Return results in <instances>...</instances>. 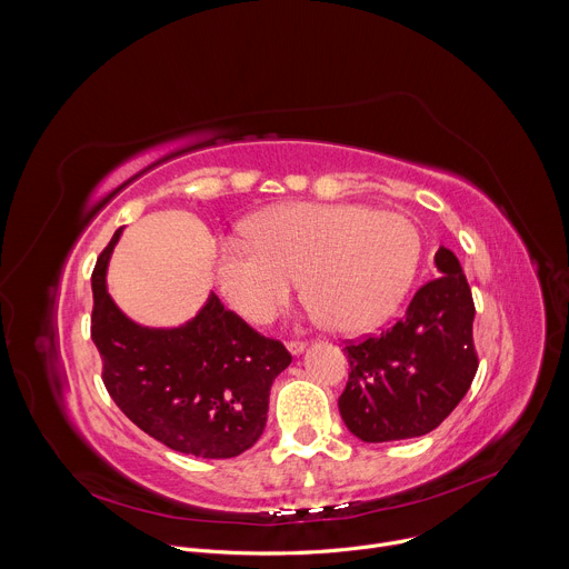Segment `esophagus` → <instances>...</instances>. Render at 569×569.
<instances>
[{
    "mask_svg": "<svg viewBox=\"0 0 569 569\" xmlns=\"http://www.w3.org/2000/svg\"><path fill=\"white\" fill-rule=\"evenodd\" d=\"M286 349H288L292 356H299V353L306 351V342H295V340H292V342L286 345Z\"/></svg>",
    "mask_w": 569,
    "mask_h": 569,
    "instance_id": "obj_1",
    "label": "esophagus"
}]
</instances>
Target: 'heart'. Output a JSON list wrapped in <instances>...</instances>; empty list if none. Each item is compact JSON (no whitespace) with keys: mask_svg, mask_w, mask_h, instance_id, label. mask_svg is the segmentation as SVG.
Segmentation results:
<instances>
[{"mask_svg":"<svg viewBox=\"0 0 569 569\" xmlns=\"http://www.w3.org/2000/svg\"><path fill=\"white\" fill-rule=\"evenodd\" d=\"M248 240L216 250V281L240 317L263 321L290 297L297 274L310 312L342 333L367 331L408 292L421 240L417 227L391 211L362 204L292 202L257 213Z\"/></svg>","mask_w":569,"mask_h":569,"instance_id":"1","label":"heart"}]
</instances>
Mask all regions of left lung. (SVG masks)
I'll return each instance as SVG.
<instances>
[{
    "label": "left lung",
    "mask_w": 569,
    "mask_h": 569,
    "mask_svg": "<svg viewBox=\"0 0 569 569\" xmlns=\"http://www.w3.org/2000/svg\"><path fill=\"white\" fill-rule=\"evenodd\" d=\"M437 277L391 329L345 349L349 382L338 405L345 426L365 443L432 432L466 396L477 356L475 306L459 259L439 248Z\"/></svg>",
    "instance_id": "left-lung-1"
}]
</instances>
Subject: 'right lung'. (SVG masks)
<instances>
[{"label":"right lung","mask_w":569,"mask_h":569,"mask_svg":"<svg viewBox=\"0 0 569 569\" xmlns=\"http://www.w3.org/2000/svg\"><path fill=\"white\" fill-rule=\"evenodd\" d=\"M119 227L92 274V340L119 410L176 452L229 459L252 448L268 423L270 387L292 362L286 347L252 331L209 292L180 327L130 319L108 292Z\"/></svg>","instance_id":"add662e5"}]
</instances>
